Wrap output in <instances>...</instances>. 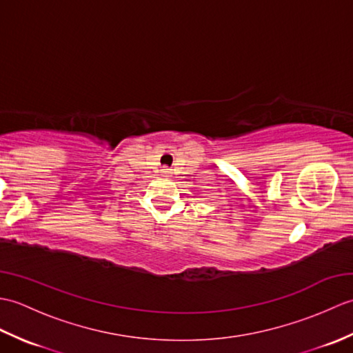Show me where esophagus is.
I'll use <instances>...</instances> for the list:
<instances>
[{
	"label": "esophagus",
	"mask_w": 353,
	"mask_h": 353,
	"mask_svg": "<svg viewBox=\"0 0 353 353\" xmlns=\"http://www.w3.org/2000/svg\"><path fill=\"white\" fill-rule=\"evenodd\" d=\"M163 172H165V174H170V170L168 168H163Z\"/></svg>",
	"instance_id": "1"
}]
</instances>
